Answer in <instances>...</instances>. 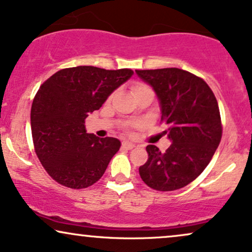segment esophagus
Returning <instances> with one entry per match:
<instances>
[{
	"label": "esophagus",
	"instance_id": "obj_1",
	"mask_svg": "<svg viewBox=\"0 0 252 252\" xmlns=\"http://www.w3.org/2000/svg\"><path fill=\"white\" fill-rule=\"evenodd\" d=\"M122 146H123L124 149L130 150V149L135 148V144H133V143H131V142H123V143H122Z\"/></svg>",
	"mask_w": 252,
	"mask_h": 252
}]
</instances>
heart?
<instances>
[{"label": "heart", "mask_w": 252, "mask_h": 252, "mask_svg": "<svg viewBox=\"0 0 252 252\" xmlns=\"http://www.w3.org/2000/svg\"><path fill=\"white\" fill-rule=\"evenodd\" d=\"M145 88H149V87L146 85H144V84H137V85H135L132 87V94L136 93V92L141 91V89H145Z\"/></svg>", "instance_id": "1"}]
</instances>
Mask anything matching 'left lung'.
<instances>
[{
    "instance_id": "8db88e82",
    "label": "left lung",
    "mask_w": 252,
    "mask_h": 252,
    "mask_svg": "<svg viewBox=\"0 0 252 252\" xmlns=\"http://www.w3.org/2000/svg\"><path fill=\"white\" fill-rule=\"evenodd\" d=\"M157 95L161 122L172 142L165 152L148 145L142 180L156 190H176L200 176L222 137L221 116L212 89L199 76L180 68L136 69Z\"/></svg>"
}]
</instances>
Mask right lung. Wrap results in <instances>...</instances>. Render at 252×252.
Listing matches in <instances>:
<instances>
[{"instance_id": "1", "label": "right lung", "mask_w": 252, "mask_h": 252, "mask_svg": "<svg viewBox=\"0 0 252 252\" xmlns=\"http://www.w3.org/2000/svg\"><path fill=\"white\" fill-rule=\"evenodd\" d=\"M129 68H63L38 89L31 107L37 157L50 177L69 189H86L103 176L121 142L87 133L85 120L131 78Z\"/></svg>"}]
</instances>
